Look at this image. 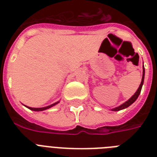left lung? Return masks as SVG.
Instances as JSON below:
<instances>
[{
  "mask_svg": "<svg viewBox=\"0 0 157 157\" xmlns=\"http://www.w3.org/2000/svg\"><path fill=\"white\" fill-rule=\"evenodd\" d=\"M144 75H145V70H144V67H143V77H142V81H141V84H140V86H139V89L137 90V91L135 92L134 95L132 96L131 98H129V100H127L126 102H124V103H122L121 105H120L119 107H115V108H112V111L113 112H117V111H120V110H122V109H124V108H126V107H129L132 103H134L136 99L138 98V97L139 96L140 93H141V90H142V87H143V85H144Z\"/></svg>",
  "mask_w": 157,
  "mask_h": 157,
  "instance_id": "1",
  "label": "left lung"
}]
</instances>
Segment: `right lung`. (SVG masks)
Wrapping results in <instances>:
<instances>
[{"mask_svg": "<svg viewBox=\"0 0 157 157\" xmlns=\"http://www.w3.org/2000/svg\"><path fill=\"white\" fill-rule=\"evenodd\" d=\"M59 103V102H56V103H53V104L50 105V106H47V107H28V106H26V107H28V109H30L32 110V111H35V112H40V111H44V110H46V109H49V108H50V107H54V105H56L58 104V103Z\"/></svg>", "mask_w": 157, "mask_h": 157, "instance_id": "right-lung-1", "label": "right lung"}]
</instances>
